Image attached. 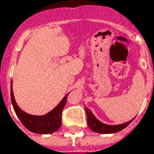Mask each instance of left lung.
<instances>
[{
  "label": "left lung",
  "mask_w": 154,
  "mask_h": 154,
  "mask_svg": "<svg viewBox=\"0 0 154 154\" xmlns=\"http://www.w3.org/2000/svg\"><path fill=\"white\" fill-rule=\"evenodd\" d=\"M85 110L87 113V125L89 126V128L94 132L99 133V134H114V133L119 132L120 130L126 128L134 119H132L128 122L120 124V125H106V124L100 122L99 119H97L93 115V113L91 112V110H89L87 107L85 106Z\"/></svg>",
  "instance_id": "left-lung-1"
}]
</instances>
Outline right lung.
Returning <instances> with one entry per match:
<instances>
[{
    "mask_svg": "<svg viewBox=\"0 0 154 154\" xmlns=\"http://www.w3.org/2000/svg\"><path fill=\"white\" fill-rule=\"evenodd\" d=\"M69 94V93H68ZM68 94H67L63 99L61 100L59 104L54 109L49 111L48 113L44 116H33L26 113L22 110L15 100L12 89V81L11 84V97L13 108L15 110L16 116H18L23 125L25 128L35 134H48L57 131L62 125V112L67 102V98Z\"/></svg>",
    "mask_w": 154,
    "mask_h": 154,
    "instance_id": "obj_1",
    "label": "right lung"
}]
</instances>
